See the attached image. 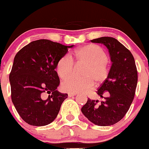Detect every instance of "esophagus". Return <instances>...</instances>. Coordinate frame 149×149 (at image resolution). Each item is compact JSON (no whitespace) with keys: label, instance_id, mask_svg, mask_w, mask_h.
Listing matches in <instances>:
<instances>
[{"label":"esophagus","instance_id":"34e87169","mask_svg":"<svg viewBox=\"0 0 149 149\" xmlns=\"http://www.w3.org/2000/svg\"><path fill=\"white\" fill-rule=\"evenodd\" d=\"M76 95V93H68V97H74V96Z\"/></svg>","mask_w":149,"mask_h":149}]
</instances>
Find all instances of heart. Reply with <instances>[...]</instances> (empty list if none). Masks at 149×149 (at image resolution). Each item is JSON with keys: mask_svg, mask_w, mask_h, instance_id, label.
I'll return each instance as SVG.
<instances>
[{"mask_svg": "<svg viewBox=\"0 0 149 149\" xmlns=\"http://www.w3.org/2000/svg\"><path fill=\"white\" fill-rule=\"evenodd\" d=\"M84 65L82 78L67 77L73 71L74 64ZM108 55L98 45H89L79 48L70 55L61 57L56 65L57 73L61 79H65L61 83V88L68 93L86 92L94 87V81L102 83L107 78L109 73Z\"/></svg>", "mask_w": 149, "mask_h": 149, "instance_id": "heart-1", "label": "heart"}]
</instances>
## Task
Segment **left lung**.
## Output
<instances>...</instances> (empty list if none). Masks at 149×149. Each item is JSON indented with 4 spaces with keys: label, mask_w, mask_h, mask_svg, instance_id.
Wrapping results in <instances>:
<instances>
[{
    "label": "left lung",
    "mask_w": 149,
    "mask_h": 149,
    "mask_svg": "<svg viewBox=\"0 0 149 149\" xmlns=\"http://www.w3.org/2000/svg\"><path fill=\"white\" fill-rule=\"evenodd\" d=\"M91 42L107 47L112 65L107 78L97 91L104 100L98 103V100L88 99L81 112L97 125H112L123 119L131 105L137 86V68L131 52L116 39L103 37ZM105 93L109 94L107 97H103Z\"/></svg>",
    "instance_id": "1"
}]
</instances>
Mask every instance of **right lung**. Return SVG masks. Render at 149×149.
I'll list each match as a JSON object with an SVG mask.
<instances>
[{"label": "right lung", "mask_w": 149, "mask_h": 149, "mask_svg": "<svg viewBox=\"0 0 149 149\" xmlns=\"http://www.w3.org/2000/svg\"><path fill=\"white\" fill-rule=\"evenodd\" d=\"M48 40L33 41L15 56L9 75L11 100L21 118L34 126H44L56 118L67 94L57 91L60 79L55 71L68 48ZM49 94L45 100L44 94Z\"/></svg>", "instance_id": "obj_1"}]
</instances>
